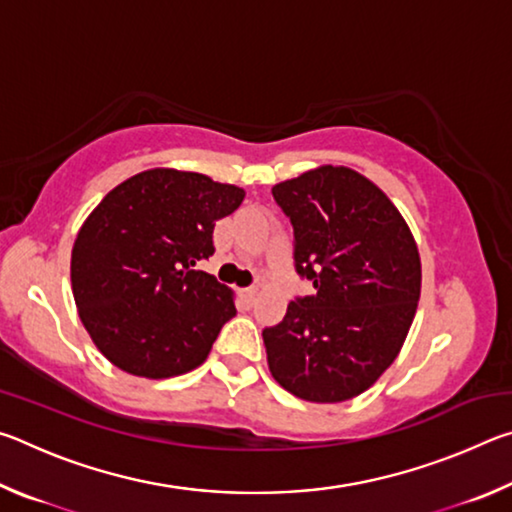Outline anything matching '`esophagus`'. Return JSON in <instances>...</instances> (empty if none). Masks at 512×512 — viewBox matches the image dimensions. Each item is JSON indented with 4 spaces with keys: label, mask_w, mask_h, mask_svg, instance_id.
I'll list each match as a JSON object with an SVG mask.
<instances>
[{
    "label": "esophagus",
    "mask_w": 512,
    "mask_h": 512,
    "mask_svg": "<svg viewBox=\"0 0 512 512\" xmlns=\"http://www.w3.org/2000/svg\"><path fill=\"white\" fill-rule=\"evenodd\" d=\"M241 298H244L246 305H253L255 298H257V289L255 287H248V289H241Z\"/></svg>",
    "instance_id": "1"
}]
</instances>
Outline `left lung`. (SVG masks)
I'll return each instance as SVG.
<instances>
[{
    "label": "left lung",
    "instance_id": "8db88e82",
    "mask_svg": "<svg viewBox=\"0 0 512 512\" xmlns=\"http://www.w3.org/2000/svg\"><path fill=\"white\" fill-rule=\"evenodd\" d=\"M293 225V259L314 296L289 302L266 327L268 370L284 391L334 404L384 375L409 334L420 300L418 244L400 210L350 167L305 171L273 187Z\"/></svg>",
    "mask_w": 512,
    "mask_h": 512
}]
</instances>
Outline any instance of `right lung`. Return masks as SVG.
<instances>
[{
  "label": "right lung",
  "instance_id": "add662e5",
  "mask_svg": "<svg viewBox=\"0 0 512 512\" xmlns=\"http://www.w3.org/2000/svg\"><path fill=\"white\" fill-rule=\"evenodd\" d=\"M246 192L210 176L149 169L124 180L81 225L72 291L99 352L135 377L167 379L201 366L235 298L194 266L214 255V223Z\"/></svg>",
  "mask_w": 512,
  "mask_h": 512
}]
</instances>
